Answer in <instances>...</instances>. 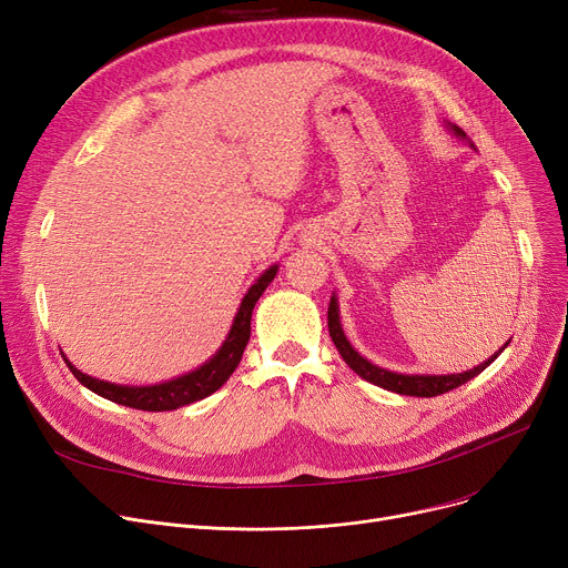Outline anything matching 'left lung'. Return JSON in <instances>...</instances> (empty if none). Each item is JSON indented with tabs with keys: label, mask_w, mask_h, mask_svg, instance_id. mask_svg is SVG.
Returning a JSON list of instances; mask_svg holds the SVG:
<instances>
[{
	"label": "left lung",
	"mask_w": 568,
	"mask_h": 568,
	"mask_svg": "<svg viewBox=\"0 0 568 568\" xmlns=\"http://www.w3.org/2000/svg\"><path fill=\"white\" fill-rule=\"evenodd\" d=\"M446 126L452 129V133H454L456 138L467 140L469 146L476 149L474 142L467 138V133H465L463 129H458L456 124H446ZM326 317H329V336H332L334 345L338 347V352H341V356H343V362H345L356 375L364 377L366 382L377 384V386H382V389L400 394V396L433 398V396L452 392V389H456V386L469 382L471 377H476L481 371H486V368L497 359V356L504 352V347L509 345V343H506L499 352H495L493 356H488V359H486L484 364L474 366V368H469V371H463V373H449V375H407V373H396V371H389V368L375 366L373 362L366 359V356H362L359 352H356V349L352 347V343L347 341V336H345V332H343L341 308H338V296H336V294L332 296V302H329V315H326Z\"/></svg>",
	"instance_id": "obj_1"
}]
</instances>
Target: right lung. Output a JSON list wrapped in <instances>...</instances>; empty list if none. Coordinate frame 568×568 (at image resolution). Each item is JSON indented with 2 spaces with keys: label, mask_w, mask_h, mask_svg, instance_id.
Masks as SVG:
<instances>
[{
  "label": "right lung",
  "mask_w": 568,
  "mask_h": 568,
  "mask_svg": "<svg viewBox=\"0 0 568 568\" xmlns=\"http://www.w3.org/2000/svg\"><path fill=\"white\" fill-rule=\"evenodd\" d=\"M276 274H278V264H272L268 268H264V272L257 276V281L244 294V300H242V304H239V311L232 320L230 332H227L223 345L216 349V354L209 356V359L200 368L179 375L174 379H168L161 384H146V386L114 384V382H105V379H99L92 375H84L67 359V354H62V356H64L69 371L75 375V379L80 384H84L89 392H94L101 398H108L112 403L126 405L133 409H144V412H170V409L191 405L195 400H202L206 396H212L214 392H219L221 386L230 379V375L234 373L239 362H242V354L251 338L253 308L262 296V292L268 287V283L276 278Z\"/></svg>",
  "instance_id": "add662e5"
}]
</instances>
